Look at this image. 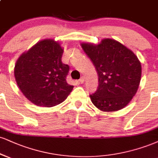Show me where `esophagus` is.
I'll use <instances>...</instances> for the list:
<instances>
[{
  "label": "esophagus",
  "instance_id": "esophagus-1",
  "mask_svg": "<svg viewBox=\"0 0 158 158\" xmlns=\"http://www.w3.org/2000/svg\"><path fill=\"white\" fill-rule=\"evenodd\" d=\"M79 83H80V84H82V83H84V81H85V77H81L80 78V79H79Z\"/></svg>",
  "mask_w": 158,
  "mask_h": 158
}]
</instances>
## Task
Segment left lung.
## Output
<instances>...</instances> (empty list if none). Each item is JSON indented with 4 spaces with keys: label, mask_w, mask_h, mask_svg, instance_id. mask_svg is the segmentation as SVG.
<instances>
[{
    "label": "left lung",
    "mask_w": 158,
    "mask_h": 158,
    "mask_svg": "<svg viewBox=\"0 0 158 158\" xmlns=\"http://www.w3.org/2000/svg\"><path fill=\"white\" fill-rule=\"evenodd\" d=\"M94 64L98 86L90 94L93 104L102 111L126 107L135 95L141 77V65L132 51L115 40L104 39L97 45L81 44Z\"/></svg>",
    "instance_id": "1"
}]
</instances>
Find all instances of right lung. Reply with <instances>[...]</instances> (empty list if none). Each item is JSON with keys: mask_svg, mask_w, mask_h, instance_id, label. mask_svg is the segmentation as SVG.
I'll return each mask as SVG.
<instances>
[{"mask_svg": "<svg viewBox=\"0 0 158 158\" xmlns=\"http://www.w3.org/2000/svg\"><path fill=\"white\" fill-rule=\"evenodd\" d=\"M63 49L53 40H44L23 54L15 67L19 88L30 102L40 107L62 103L73 90L66 78L69 65L62 62Z\"/></svg>", "mask_w": 158, "mask_h": 158, "instance_id": "add662e5", "label": "right lung"}]
</instances>
